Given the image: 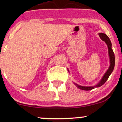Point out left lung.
Wrapping results in <instances>:
<instances>
[{
	"label": "left lung",
	"instance_id": "left-lung-1",
	"mask_svg": "<svg viewBox=\"0 0 122 122\" xmlns=\"http://www.w3.org/2000/svg\"><path fill=\"white\" fill-rule=\"evenodd\" d=\"M98 35H99L101 39L106 43V44H107V47H108V56H109V59H110V66L109 67H108V70L106 71V72L103 75V76H102V79L99 82H98L97 85H94V86H81V85H78V84L73 82L75 85L78 88L80 89V90H85V91H89V90H92V89L95 88H98V87H100V86H102V85L106 82V81L108 79V77L110 76V75L111 73H112V72H113V69H114V65H115V57H114V52H113V50H112V43H111L110 40V38H108V37L106 34L99 33L98 34Z\"/></svg>",
	"mask_w": 122,
	"mask_h": 122
}]
</instances>
